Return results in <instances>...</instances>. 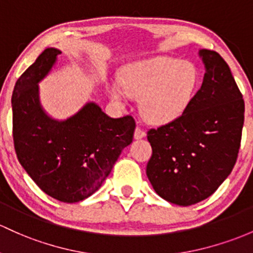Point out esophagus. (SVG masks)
Returning <instances> with one entry per match:
<instances>
[{
	"label": "esophagus",
	"mask_w": 253,
	"mask_h": 253,
	"mask_svg": "<svg viewBox=\"0 0 253 253\" xmlns=\"http://www.w3.org/2000/svg\"><path fill=\"white\" fill-rule=\"evenodd\" d=\"M145 136H146V132L143 131L141 127H136V129H135V132H134L135 140H141V138H143Z\"/></svg>",
	"instance_id": "1"
}]
</instances>
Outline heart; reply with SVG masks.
<instances>
[{"mask_svg":"<svg viewBox=\"0 0 253 253\" xmlns=\"http://www.w3.org/2000/svg\"><path fill=\"white\" fill-rule=\"evenodd\" d=\"M119 81L123 88L117 83L108 85L113 101L122 104L126 93L140 97L143 118L152 124H167L188 110L199 90L202 75L191 61L158 56L124 66Z\"/></svg>","mask_w":253,"mask_h":253,"instance_id":"1","label":"heart"}]
</instances>
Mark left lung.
I'll use <instances>...</instances> for the list:
<instances>
[{"mask_svg": "<svg viewBox=\"0 0 253 253\" xmlns=\"http://www.w3.org/2000/svg\"><path fill=\"white\" fill-rule=\"evenodd\" d=\"M202 88L176 121L151 129L146 173L163 199L181 206L213 194L234 168L245 104L229 66L218 53L200 49Z\"/></svg>", "mask_w": 253, "mask_h": 253, "instance_id": "1", "label": "left lung"}]
</instances>
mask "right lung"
<instances>
[{"label": "right lung", "mask_w": 253, "mask_h": 253, "mask_svg": "<svg viewBox=\"0 0 253 253\" xmlns=\"http://www.w3.org/2000/svg\"><path fill=\"white\" fill-rule=\"evenodd\" d=\"M61 50L47 48L19 77L12 94L13 140L21 167L45 194L77 203L101 187L122 151L132 142V117L111 118L94 101L66 119L41 105L39 83Z\"/></svg>", "instance_id": "1"}]
</instances>
